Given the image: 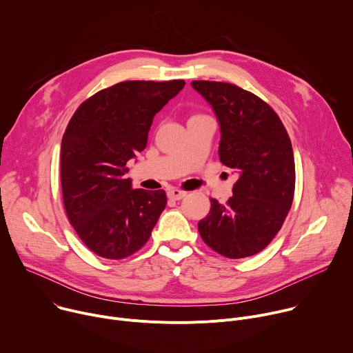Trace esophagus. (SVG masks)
Here are the masks:
<instances>
[{"instance_id":"34e87169","label":"esophagus","mask_w":353,"mask_h":353,"mask_svg":"<svg viewBox=\"0 0 353 353\" xmlns=\"http://www.w3.org/2000/svg\"><path fill=\"white\" fill-rule=\"evenodd\" d=\"M185 195H187V192L183 191V190H179V188H172V190L168 191V196H169L170 199H174V201L183 199Z\"/></svg>"}]
</instances>
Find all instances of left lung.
Segmentation results:
<instances>
[{"mask_svg": "<svg viewBox=\"0 0 353 353\" xmlns=\"http://www.w3.org/2000/svg\"><path fill=\"white\" fill-rule=\"evenodd\" d=\"M212 106L219 125V159L239 179L226 204L211 198L201 237L228 259L264 250L282 228L294 194L290 138L278 114L263 99L228 82L192 81Z\"/></svg>", "mask_w": 353, "mask_h": 353, "instance_id": "1", "label": "left lung"}]
</instances>
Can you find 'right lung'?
<instances>
[{"label": "right lung", "mask_w": 353, "mask_h": 353, "mask_svg": "<svg viewBox=\"0 0 353 353\" xmlns=\"http://www.w3.org/2000/svg\"><path fill=\"white\" fill-rule=\"evenodd\" d=\"M124 81L99 90L77 109L61 141V190L70 223L94 254L132 256L166 208L163 190L132 188L127 163L142 152L154 117L183 88Z\"/></svg>", "instance_id": "right-lung-1"}]
</instances>
